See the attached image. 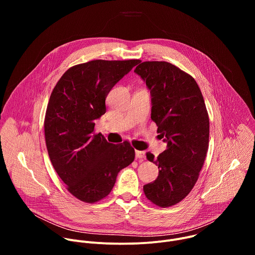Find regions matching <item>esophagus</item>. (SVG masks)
Listing matches in <instances>:
<instances>
[{
  "label": "esophagus",
  "instance_id": "obj_1",
  "mask_svg": "<svg viewBox=\"0 0 255 255\" xmlns=\"http://www.w3.org/2000/svg\"><path fill=\"white\" fill-rule=\"evenodd\" d=\"M135 155H136V158H140V159H144L145 158V152L144 151L136 150L135 151Z\"/></svg>",
  "mask_w": 255,
  "mask_h": 255
}]
</instances>
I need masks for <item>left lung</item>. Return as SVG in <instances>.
<instances>
[{"instance_id": "left-lung-1", "label": "left lung", "mask_w": 255, "mask_h": 255, "mask_svg": "<svg viewBox=\"0 0 255 255\" xmlns=\"http://www.w3.org/2000/svg\"><path fill=\"white\" fill-rule=\"evenodd\" d=\"M135 74L151 95V119L167 145L156 159L158 176L143 186L146 198L162 208L184 200L193 190L209 147V116L195 79L166 61H144Z\"/></svg>"}]
</instances>
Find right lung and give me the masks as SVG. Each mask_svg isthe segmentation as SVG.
<instances>
[{
  "mask_svg": "<svg viewBox=\"0 0 255 255\" xmlns=\"http://www.w3.org/2000/svg\"><path fill=\"white\" fill-rule=\"evenodd\" d=\"M139 62L97 59L77 64L51 93L44 119L48 155L67 191L85 203L106 198L118 172L134 160L128 141L109 143L94 129L95 120L106 113L109 92Z\"/></svg>",
  "mask_w": 255,
  "mask_h": 255,
  "instance_id": "1",
  "label": "right lung"
}]
</instances>
